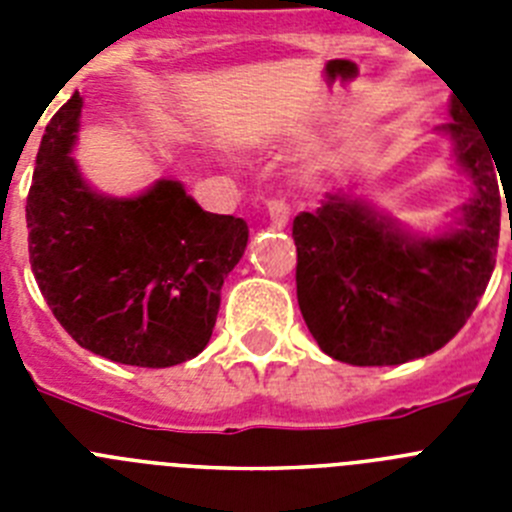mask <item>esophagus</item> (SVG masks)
<instances>
[{"mask_svg":"<svg viewBox=\"0 0 512 512\" xmlns=\"http://www.w3.org/2000/svg\"><path fill=\"white\" fill-rule=\"evenodd\" d=\"M266 215H269V225H271V228H277V230L287 228V223H289V207H287V202L269 200V202H266Z\"/></svg>","mask_w":512,"mask_h":512,"instance_id":"obj_1","label":"esophagus"}]
</instances>
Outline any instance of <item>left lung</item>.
Wrapping results in <instances>:
<instances>
[{
    "label": "left lung",
    "mask_w": 512,
    "mask_h": 512,
    "mask_svg": "<svg viewBox=\"0 0 512 512\" xmlns=\"http://www.w3.org/2000/svg\"><path fill=\"white\" fill-rule=\"evenodd\" d=\"M451 117L443 130L474 179L459 230L436 241L413 238L341 194L295 217L297 302L312 338L333 359L392 366L433 354L485 295L500 238V171L490 140L456 99Z\"/></svg>",
    "instance_id": "obj_1"
}]
</instances>
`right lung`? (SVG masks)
Instances as JSON below:
<instances>
[{
    "label": "right lung",
    "instance_id": "right-lung-1",
    "mask_svg": "<svg viewBox=\"0 0 512 512\" xmlns=\"http://www.w3.org/2000/svg\"><path fill=\"white\" fill-rule=\"evenodd\" d=\"M81 107L76 92L45 125L35 158L25 210L35 282L92 354L148 369L194 359L210 341L248 225L205 212L169 179L133 200L92 192L69 156Z\"/></svg>",
    "mask_w": 512,
    "mask_h": 512
}]
</instances>
